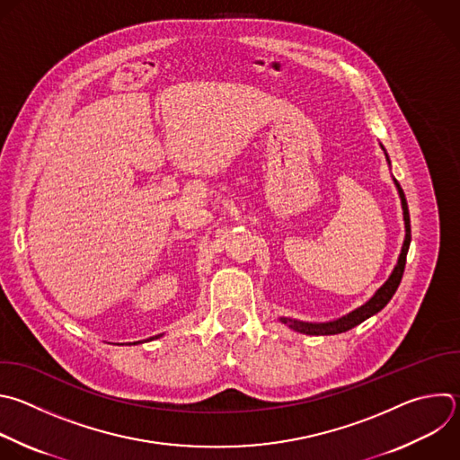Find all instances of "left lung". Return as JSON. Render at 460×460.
Returning a JSON list of instances; mask_svg holds the SVG:
<instances>
[{
    "mask_svg": "<svg viewBox=\"0 0 460 460\" xmlns=\"http://www.w3.org/2000/svg\"><path fill=\"white\" fill-rule=\"evenodd\" d=\"M383 147V144H381ZM385 155H386V161L390 164V159H388V153L386 149L383 147ZM395 182V188L399 191V197H401V206H402V217H404V229H406V234H404V242H402V249H401V254H399V260H397V265L394 267L390 278L376 290V294L365 303L361 305V307H358L356 311L349 313L347 316H341L340 320H334V322H325V323H309V322H299V320H292V318H279L281 323L288 325V329L296 331V332H301V334H309V336H331V334H341V332H347L350 329H354L356 325L363 323L365 320H368L370 316L377 314L381 309L386 307V303L392 299V296L395 294L399 283H401V278H402V272H404V265H406V252H408V247H410V240H411V231H410V213H408V204H406V199H404V193L399 186V182L394 179Z\"/></svg>",
    "mask_w": 460,
    "mask_h": 460,
    "instance_id": "8db88e82",
    "label": "left lung"
}]
</instances>
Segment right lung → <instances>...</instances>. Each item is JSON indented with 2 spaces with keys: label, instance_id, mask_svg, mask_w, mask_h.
<instances>
[{
  "label": "right lung",
  "instance_id": "right-lung-1",
  "mask_svg": "<svg viewBox=\"0 0 460 460\" xmlns=\"http://www.w3.org/2000/svg\"><path fill=\"white\" fill-rule=\"evenodd\" d=\"M155 338H161V336H155ZM155 338H149V341H151V340H155Z\"/></svg>",
  "mask_w": 460,
  "mask_h": 460
}]
</instances>
